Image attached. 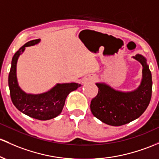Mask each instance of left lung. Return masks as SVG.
Returning <instances> with one entry per match:
<instances>
[{
  "instance_id": "left-lung-1",
  "label": "left lung",
  "mask_w": 159,
  "mask_h": 159,
  "mask_svg": "<svg viewBox=\"0 0 159 159\" xmlns=\"http://www.w3.org/2000/svg\"><path fill=\"white\" fill-rule=\"evenodd\" d=\"M134 58L143 66V78L137 89L122 92L105 83H97L98 93L90 102L92 114L101 121L111 126H121L138 118L149 106L152 81L147 60L137 54Z\"/></svg>"
}]
</instances>
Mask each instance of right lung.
<instances>
[{"label": "right lung", "mask_w": 159, "mask_h": 159, "mask_svg": "<svg viewBox=\"0 0 159 159\" xmlns=\"http://www.w3.org/2000/svg\"><path fill=\"white\" fill-rule=\"evenodd\" d=\"M36 39L29 41L14 54L8 77L11 100L18 110L35 119L45 121L58 116L63 109L67 96L75 90L81 84L77 83L57 84L48 92L40 94L26 93L20 88L16 78V63L19 57L26 47L33 46L40 42Z\"/></svg>", "instance_id": "add662e5"}]
</instances>
